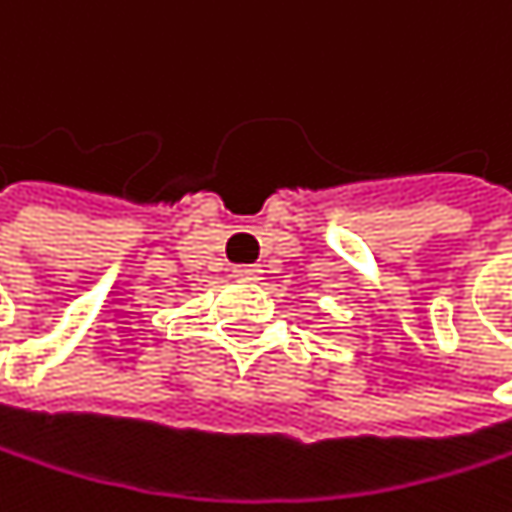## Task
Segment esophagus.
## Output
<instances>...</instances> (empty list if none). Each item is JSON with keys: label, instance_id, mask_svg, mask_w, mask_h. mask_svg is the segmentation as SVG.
<instances>
[{"label": "esophagus", "instance_id": "esophagus-1", "mask_svg": "<svg viewBox=\"0 0 512 512\" xmlns=\"http://www.w3.org/2000/svg\"><path fill=\"white\" fill-rule=\"evenodd\" d=\"M261 267L258 264H239V267H233V279L236 282H258L261 279Z\"/></svg>", "mask_w": 512, "mask_h": 512}]
</instances>
